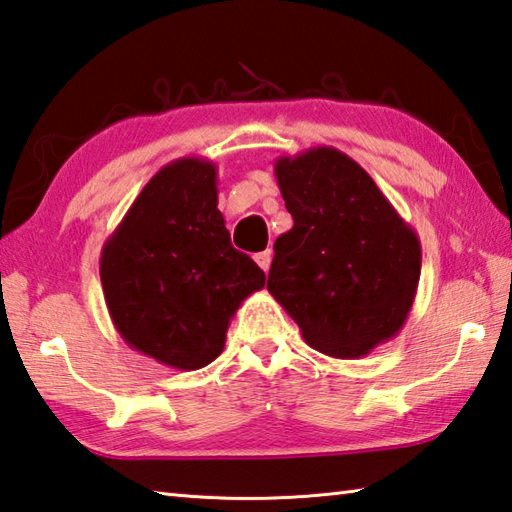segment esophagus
<instances>
[{
    "label": "esophagus",
    "instance_id": "1",
    "mask_svg": "<svg viewBox=\"0 0 512 512\" xmlns=\"http://www.w3.org/2000/svg\"><path fill=\"white\" fill-rule=\"evenodd\" d=\"M254 258H256V263L260 265L263 272H269V265H272V249H265V252L256 254Z\"/></svg>",
    "mask_w": 512,
    "mask_h": 512
}]
</instances>
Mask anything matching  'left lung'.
Listing matches in <instances>:
<instances>
[{
    "instance_id": "1",
    "label": "left lung",
    "mask_w": 512,
    "mask_h": 512,
    "mask_svg": "<svg viewBox=\"0 0 512 512\" xmlns=\"http://www.w3.org/2000/svg\"><path fill=\"white\" fill-rule=\"evenodd\" d=\"M274 173L294 227L274 243L269 294L314 350L361 359L397 336L412 310L417 231L339 149L281 156Z\"/></svg>"
}]
</instances>
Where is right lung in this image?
<instances>
[{"label": "right lung", "mask_w": 512, "mask_h": 512, "mask_svg": "<svg viewBox=\"0 0 512 512\" xmlns=\"http://www.w3.org/2000/svg\"><path fill=\"white\" fill-rule=\"evenodd\" d=\"M216 185L214 162H169L133 200L100 258L106 310L124 343L185 372L223 352L240 303L265 287L263 269L231 247Z\"/></svg>", "instance_id": "add662e5"}]
</instances>
